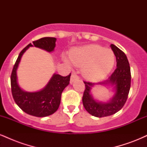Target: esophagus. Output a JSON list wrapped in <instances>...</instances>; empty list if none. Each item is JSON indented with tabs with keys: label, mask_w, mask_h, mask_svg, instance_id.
<instances>
[{
	"label": "esophagus",
	"mask_w": 147,
	"mask_h": 147,
	"mask_svg": "<svg viewBox=\"0 0 147 147\" xmlns=\"http://www.w3.org/2000/svg\"><path fill=\"white\" fill-rule=\"evenodd\" d=\"M79 79L78 75H77V74L75 73V72H73V73H72L71 77H70V84H72V83H73L74 81L77 80V79Z\"/></svg>",
	"instance_id": "obj_1"
}]
</instances>
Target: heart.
<instances>
[{
	"label": "heart",
	"mask_w": 147,
	"mask_h": 147,
	"mask_svg": "<svg viewBox=\"0 0 147 147\" xmlns=\"http://www.w3.org/2000/svg\"><path fill=\"white\" fill-rule=\"evenodd\" d=\"M70 61L72 65L83 68L86 78L97 81L104 78L110 72L115 63V55L109 48L99 45H88L70 52ZM65 61L69 63L68 60Z\"/></svg>",
	"instance_id": "b5f03b06"
}]
</instances>
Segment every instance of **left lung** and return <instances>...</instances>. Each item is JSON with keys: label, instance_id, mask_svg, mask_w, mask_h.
Returning a JSON list of instances; mask_svg holds the SVG:
<instances>
[{"label": "left lung", "instance_id": "obj_1", "mask_svg": "<svg viewBox=\"0 0 147 147\" xmlns=\"http://www.w3.org/2000/svg\"><path fill=\"white\" fill-rule=\"evenodd\" d=\"M111 48L116 57L117 68L108 79L98 84L84 82L85 84L82 102L85 109L92 115L103 117L112 115L122 109L127 100L131 88V68L125 54L113 44ZM96 84L111 85L115 89V95L108 102H97L91 95L92 88Z\"/></svg>", "mask_w": 147, "mask_h": 147}]
</instances>
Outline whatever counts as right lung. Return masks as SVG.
<instances>
[{"instance_id":"1","label":"right lung","mask_w":147,"mask_h":147,"mask_svg":"<svg viewBox=\"0 0 147 147\" xmlns=\"http://www.w3.org/2000/svg\"><path fill=\"white\" fill-rule=\"evenodd\" d=\"M57 41L54 37H43L30 43L20 52L11 75V93L15 102L25 113L35 117H46L53 114L60 105L61 93L65 87L70 84V75L63 77L54 74L52 78L42 90L37 92H26L22 90L17 82L18 64L24 52L30 47H36L50 52L54 51Z\"/></svg>"}]
</instances>
